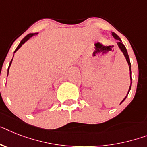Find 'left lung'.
Segmentation results:
<instances>
[{"mask_svg": "<svg viewBox=\"0 0 147 147\" xmlns=\"http://www.w3.org/2000/svg\"><path fill=\"white\" fill-rule=\"evenodd\" d=\"M111 33H112V36L113 37V38H114L115 40H118V42H117V45H118V47H119V48L120 49V50L122 51V53H123V55H124L126 61H127V62H128V67H129V71H130V80H131L130 86H129V88H128V94H126V96L125 97L124 99H123V100L121 101V103H120V104H121L126 99V98H127V96H128V93H129V92H130V90H131V87L132 78H131V65L130 59H129V56H128V52H127V49H126V48H125V47L124 46V44L122 43V40H121V39H120L118 35L116 34H115L114 32H111Z\"/></svg>", "mask_w": 147, "mask_h": 147, "instance_id": "obj_1", "label": "left lung"}]
</instances>
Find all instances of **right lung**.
<instances>
[{"label": "right lung", "mask_w": 147, "mask_h": 147, "mask_svg": "<svg viewBox=\"0 0 147 147\" xmlns=\"http://www.w3.org/2000/svg\"><path fill=\"white\" fill-rule=\"evenodd\" d=\"M37 34H38V33H31V34H28V35H26V36H25V37H24V38H23L22 40V41H21V42H20V43H19V46L17 47V48H16V50L14 51V53H15L16 52V51L18 50V49H19V48H20V47H21L22 46V45L24 44V43H25V42H27V41L29 39L31 38V37H33V36H35V35H37ZM13 56H14V55H13ZM13 59H12V60H11L10 63H9V67H8V70H7V76H8V74H9V67H10V66H11L12 61H13Z\"/></svg>", "instance_id": "add662e5"}]
</instances>
